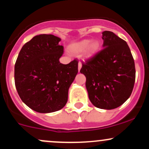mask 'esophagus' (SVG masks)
<instances>
[{
  "instance_id": "34e87169",
  "label": "esophagus",
  "mask_w": 149,
  "mask_h": 149,
  "mask_svg": "<svg viewBox=\"0 0 149 149\" xmlns=\"http://www.w3.org/2000/svg\"><path fill=\"white\" fill-rule=\"evenodd\" d=\"M81 67H82V64H81V63L80 62H79L78 63V71H80V69H81Z\"/></svg>"
}]
</instances>
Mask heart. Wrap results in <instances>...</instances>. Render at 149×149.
<instances>
[{"label":"heart","mask_w":149,"mask_h":149,"mask_svg":"<svg viewBox=\"0 0 149 149\" xmlns=\"http://www.w3.org/2000/svg\"><path fill=\"white\" fill-rule=\"evenodd\" d=\"M70 48L74 53H82L85 51V57L91 58L100 52L101 42L98 40H92V39H83L72 44Z\"/></svg>","instance_id":"1"}]
</instances>
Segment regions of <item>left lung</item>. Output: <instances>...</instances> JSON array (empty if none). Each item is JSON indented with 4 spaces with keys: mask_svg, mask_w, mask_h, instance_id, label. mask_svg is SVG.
<instances>
[{
    "mask_svg": "<svg viewBox=\"0 0 149 149\" xmlns=\"http://www.w3.org/2000/svg\"><path fill=\"white\" fill-rule=\"evenodd\" d=\"M103 49L83 63L80 72L86 77L90 102L99 109H116L130 97L135 66L127 42L109 31L102 32Z\"/></svg>",
    "mask_w": 149,
    "mask_h": 149,
    "instance_id": "obj_1",
    "label": "left lung"
}]
</instances>
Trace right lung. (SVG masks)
Listing matches in <instances>:
<instances>
[{
	"label": "right lung",
	"instance_id": "add662e5",
	"mask_svg": "<svg viewBox=\"0 0 149 149\" xmlns=\"http://www.w3.org/2000/svg\"><path fill=\"white\" fill-rule=\"evenodd\" d=\"M61 38L51 34L34 36L24 45L15 65V83L19 96L30 109L42 113L60 110L78 73L76 59L59 62L64 47Z\"/></svg>",
	"mask_w": 149,
	"mask_h": 149
}]
</instances>
